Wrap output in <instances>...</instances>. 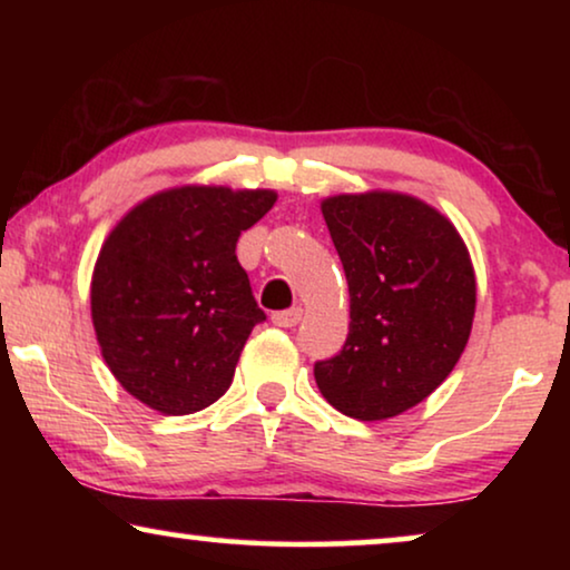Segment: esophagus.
Listing matches in <instances>:
<instances>
[{
	"mask_svg": "<svg viewBox=\"0 0 570 570\" xmlns=\"http://www.w3.org/2000/svg\"><path fill=\"white\" fill-rule=\"evenodd\" d=\"M303 311L301 308H287V311H277V314H272V322L277 326H295L301 322Z\"/></svg>",
	"mask_w": 570,
	"mask_h": 570,
	"instance_id": "esophagus-1",
	"label": "esophagus"
}]
</instances>
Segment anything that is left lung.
I'll list each match as a JSON object with an SVG mask.
<instances>
[{"instance_id":"8db88e82","label":"left lung","mask_w":570,"mask_h":570,"mask_svg":"<svg viewBox=\"0 0 570 570\" xmlns=\"http://www.w3.org/2000/svg\"><path fill=\"white\" fill-rule=\"evenodd\" d=\"M322 213L345 267L350 332L314 365L318 392L355 420L402 415L443 384L470 340V252L439 209L407 194H340Z\"/></svg>"}]
</instances>
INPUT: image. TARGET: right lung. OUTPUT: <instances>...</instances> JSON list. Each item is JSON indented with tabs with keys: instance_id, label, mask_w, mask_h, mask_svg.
Listing matches in <instances>:
<instances>
[{
	"instance_id": "right-lung-1",
	"label": "right lung",
	"mask_w": 570,
	"mask_h": 570,
	"mask_svg": "<svg viewBox=\"0 0 570 570\" xmlns=\"http://www.w3.org/2000/svg\"><path fill=\"white\" fill-rule=\"evenodd\" d=\"M269 189L178 186L139 202L108 233L90 283L104 361L163 415H191L228 392L256 306L236 244L275 205Z\"/></svg>"
}]
</instances>
